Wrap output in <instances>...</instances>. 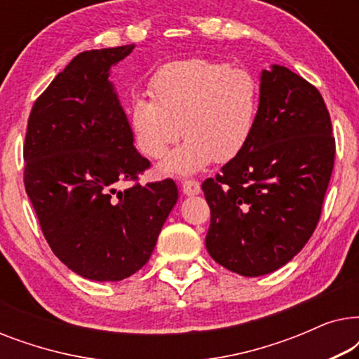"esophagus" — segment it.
Here are the masks:
<instances>
[{
  "mask_svg": "<svg viewBox=\"0 0 359 359\" xmlns=\"http://www.w3.org/2000/svg\"><path fill=\"white\" fill-rule=\"evenodd\" d=\"M181 189H183V194L186 196H196L201 193V184L194 180H186L183 181V184H181Z\"/></svg>",
  "mask_w": 359,
  "mask_h": 359,
  "instance_id": "1",
  "label": "esophagus"
}]
</instances>
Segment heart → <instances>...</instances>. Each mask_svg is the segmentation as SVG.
<instances>
[{
  "mask_svg": "<svg viewBox=\"0 0 359 359\" xmlns=\"http://www.w3.org/2000/svg\"><path fill=\"white\" fill-rule=\"evenodd\" d=\"M151 97L135 96L127 107L137 150L158 160L170 145L186 140L158 166L161 175L198 173L210 161L232 160L252 135L259 85L247 68L189 58L170 62L149 83Z\"/></svg>",
  "mask_w": 359,
  "mask_h": 359,
  "instance_id": "heart-1",
  "label": "heart"
}]
</instances>
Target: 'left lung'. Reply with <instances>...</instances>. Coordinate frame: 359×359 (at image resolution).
I'll return each instance as SVG.
<instances>
[{
  "label": "left lung",
  "mask_w": 359,
  "mask_h": 359,
  "mask_svg": "<svg viewBox=\"0 0 359 359\" xmlns=\"http://www.w3.org/2000/svg\"><path fill=\"white\" fill-rule=\"evenodd\" d=\"M333 160L330 114L317 88L286 67L263 70L247 145L203 183L210 257L248 278L291 262L320 219Z\"/></svg>",
  "instance_id": "obj_1"
}]
</instances>
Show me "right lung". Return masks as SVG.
<instances>
[{
	"mask_svg": "<svg viewBox=\"0 0 359 359\" xmlns=\"http://www.w3.org/2000/svg\"><path fill=\"white\" fill-rule=\"evenodd\" d=\"M134 47L78 53L34 102L24 142V186L43 237L93 281L139 271L178 201L173 180L117 189L150 166L109 80Z\"/></svg>",
	"mask_w": 359,
	"mask_h": 359,
	"instance_id": "obj_1",
	"label": "right lung"
}]
</instances>
